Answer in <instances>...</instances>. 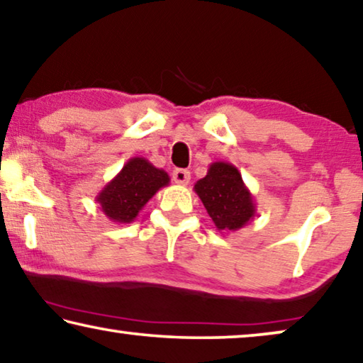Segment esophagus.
I'll use <instances>...</instances> for the list:
<instances>
[{
    "label": "esophagus",
    "mask_w": 363,
    "mask_h": 363,
    "mask_svg": "<svg viewBox=\"0 0 363 363\" xmlns=\"http://www.w3.org/2000/svg\"><path fill=\"white\" fill-rule=\"evenodd\" d=\"M172 181L179 186H186V184L191 181V172L187 169H174L172 171Z\"/></svg>",
    "instance_id": "1"
}]
</instances>
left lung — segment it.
Wrapping results in <instances>:
<instances>
[{
    "label": "left lung",
    "instance_id": "obj_1",
    "mask_svg": "<svg viewBox=\"0 0 363 363\" xmlns=\"http://www.w3.org/2000/svg\"><path fill=\"white\" fill-rule=\"evenodd\" d=\"M194 191L202 200L216 230L223 233L238 231L256 216L254 197L241 172L226 161L210 164L207 176L194 184Z\"/></svg>",
    "mask_w": 363,
    "mask_h": 363
}]
</instances>
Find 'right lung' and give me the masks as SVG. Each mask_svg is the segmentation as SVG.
<instances>
[{
    "label": "right lung",
    "mask_w": 363,
    "mask_h": 363,
    "mask_svg": "<svg viewBox=\"0 0 363 363\" xmlns=\"http://www.w3.org/2000/svg\"><path fill=\"white\" fill-rule=\"evenodd\" d=\"M169 181L164 169L155 167L142 156H135L101 189L96 202L99 203L101 212L113 223H132L148 200Z\"/></svg>",
    "instance_id": "right-lung-1"
}]
</instances>
